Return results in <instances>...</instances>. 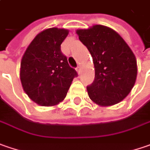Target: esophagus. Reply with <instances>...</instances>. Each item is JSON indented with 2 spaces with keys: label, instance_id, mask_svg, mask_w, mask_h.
<instances>
[{
  "label": "esophagus",
  "instance_id": "34e87169",
  "mask_svg": "<svg viewBox=\"0 0 150 150\" xmlns=\"http://www.w3.org/2000/svg\"><path fill=\"white\" fill-rule=\"evenodd\" d=\"M76 69H77V72H78L79 74H81V65H78Z\"/></svg>",
  "mask_w": 150,
  "mask_h": 150
}]
</instances>
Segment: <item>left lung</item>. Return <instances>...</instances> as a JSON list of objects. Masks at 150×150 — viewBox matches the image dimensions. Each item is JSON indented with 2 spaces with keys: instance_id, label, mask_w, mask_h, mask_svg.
<instances>
[{
  "instance_id": "left-lung-1",
  "label": "left lung",
  "mask_w": 150,
  "mask_h": 150,
  "mask_svg": "<svg viewBox=\"0 0 150 150\" xmlns=\"http://www.w3.org/2000/svg\"><path fill=\"white\" fill-rule=\"evenodd\" d=\"M76 33L94 63V81L86 87L89 97L100 106L122 101L137 77V61L132 50L117 33L105 26L95 25Z\"/></svg>"
}]
</instances>
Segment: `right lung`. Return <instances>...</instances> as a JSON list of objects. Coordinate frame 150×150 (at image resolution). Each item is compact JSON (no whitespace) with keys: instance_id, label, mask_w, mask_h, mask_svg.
I'll return each mask as SVG.
<instances>
[{"instance_id":"add662e5","label":"right lung","mask_w":150,"mask_h":150,"mask_svg":"<svg viewBox=\"0 0 150 150\" xmlns=\"http://www.w3.org/2000/svg\"><path fill=\"white\" fill-rule=\"evenodd\" d=\"M68 30H43L32 41L21 62L20 79L23 90L41 106H54L64 100L78 74L69 65L61 51Z\"/></svg>"}]
</instances>
